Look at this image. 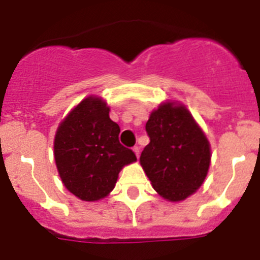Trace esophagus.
<instances>
[{
  "mask_svg": "<svg viewBox=\"0 0 260 260\" xmlns=\"http://www.w3.org/2000/svg\"><path fill=\"white\" fill-rule=\"evenodd\" d=\"M133 151H134V152H135L137 157H139V153H141V148H139V147H138V146H135L134 148H133Z\"/></svg>",
  "mask_w": 260,
  "mask_h": 260,
  "instance_id": "1",
  "label": "esophagus"
}]
</instances>
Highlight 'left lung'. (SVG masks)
<instances>
[{"mask_svg": "<svg viewBox=\"0 0 260 260\" xmlns=\"http://www.w3.org/2000/svg\"><path fill=\"white\" fill-rule=\"evenodd\" d=\"M150 143L141 165L153 189L167 201L180 202L203 183L211 162V148L202 128L186 109L162 103L146 123Z\"/></svg>", "mask_w": 260, "mask_h": 260, "instance_id": "left-lung-1", "label": "left lung"}]
</instances>
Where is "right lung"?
Here are the masks:
<instances>
[{
  "mask_svg": "<svg viewBox=\"0 0 260 260\" xmlns=\"http://www.w3.org/2000/svg\"><path fill=\"white\" fill-rule=\"evenodd\" d=\"M119 126L109 118L107 103L88 96L59 123L54 160L66 189L82 201L104 198L116 186L125 165L137 161L119 143Z\"/></svg>",
  "mask_w": 260,
  "mask_h": 260,
  "instance_id": "obj_1",
  "label": "right lung"
}]
</instances>
